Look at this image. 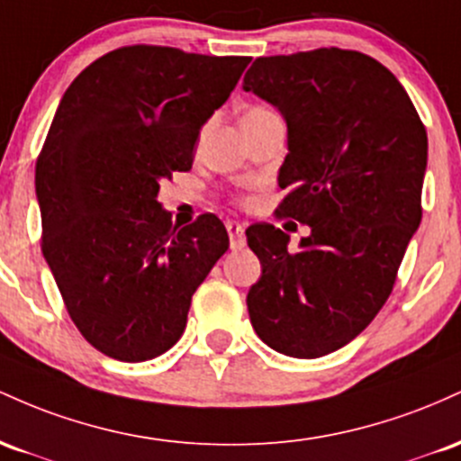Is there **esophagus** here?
<instances>
[{"instance_id": "esophagus-1", "label": "esophagus", "mask_w": 461, "mask_h": 461, "mask_svg": "<svg viewBox=\"0 0 461 461\" xmlns=\"http://www.w3.org/2000/svg\"><path fill=\"white\" fill-rule=\"evenodd\" d=\"M226 230H229L232 250L246 244V226L241 221H226Z\"/></svg>"}]
</instances>
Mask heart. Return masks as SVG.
Segmentation results:
<instances>
[{"mask_svg":"<svg viewBox=\"0 0 461 461\" xmlns=\"http://www.w3.org/2000/svg\"><path fill=\"white\" fill-rule=\"evenodd\" d=\"M252 111H263V108H252ZM252 111H248V113H252Z\"/></svg>","mask_w":461,"mask_h":461,"instance_id":"1","label":"heart"}]
</instances>
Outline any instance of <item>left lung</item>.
<instances>
[{"mask_svg":"<svg viewBox=\"0 0 461 461\" xmlns=\"http://www.w3.org/2000/svg\"><path fill=\"white\" fill-rule=\"evenodd\" d=\"M244 91L285 119L278 215L312 229L296 252L272 224L246 230L261 261L248 313L276 353L315 359L353 342L394 287L420 226L427 131L396 76L359 51L257 59Z\"/></svg>","mask_w":461,"mask_h":461,"instance_id":"8db88e82","label":"left lung"}]
</instances>
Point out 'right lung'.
<instances>
[{
  "label": "right lung",
  "mask_w": 461,
  "mask_h": 461,
  "mask_svg": "<svg viewBox=\"0 0 461 461\" xmlns=\"http://www.w3.org/2000/svg\"><path fill=\"white\" fill-rule=\"evenodd\" d=\"M248 63L122 48L86 67L56 108L34 176L43 255L77 330L113 359L172 348L191 296L229 250L215 215L176 229L157 195L191 169L200 131Z\"/></svg>",
  "instance_id": "add662e5"
}]
</instances>
